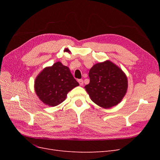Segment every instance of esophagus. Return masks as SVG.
<instances>
[{
    "label": "esophagus",
    "instance_id": "esophagus-1",
    "mask_svg": "<svg viewBox=\"0 0 160 160\" xmlns=\"http://www.w3.org/2000/svg\"><path fill=\"white\" fill-rule=\"evenodd\" d=\"M78 82H79V85L81 86H83V79H79Z\"/></svg>",
    "mask_w": 160,
    "mask_h": 160
}]
</instances>
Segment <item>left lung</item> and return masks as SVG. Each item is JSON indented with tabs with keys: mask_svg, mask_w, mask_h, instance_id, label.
Here are the masks:
<instances>
[{
	"mask_svg": "<svg viewBox=\"0 0 160 160\" xmlns=\"http://www.w3.org/2000/svg\"><path fill=\"white\" fill-rule=\"evenodd\" d=\"M90 82L85 85L91 99L100 107L109 109L121 102L128 89V78L113 62L105 61L91 67Z\"/></svg>",
	"mask_w": 160,
	"mask_h": 160,
	"instance_id": "8db88e82",
	"label": "left lung"
}]
</instances>
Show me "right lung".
<instances>
[{
    "label": "right lung",
    "mask_w": 160,
    "mask_h": 160,
    "mask_svg": "<svg viewBox=\"0 0 160 160\" xmlns=\"http://www.w3.org/2000/svg\"><path fill=\"white\" fill-rule=\"evenodd\" d=\"M79 84L69 67L57 62L37 75L35 81L37 95L45 105L55 107L66 99L67 93Z\"/></svg>",
    "instance_id": "obj_1"
}]
</instances>
